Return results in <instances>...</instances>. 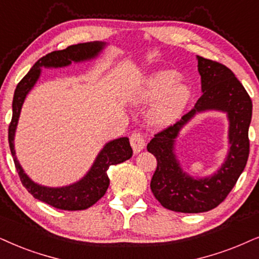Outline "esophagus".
Segmentation results:
<instances>
[{
	"label": "esophagus",
	"mask_w": 259,
	"mask_h": 259,
	"mask_svg": "<svg viewBox=\"0 0 259 259\" xmlns=\"http://www.w3.org/2000/svg\"><path fill=\"white\" fill-rule=\"evenodd\" d=\"M130 145L133 147L134 153H140L146 146L145 137L141 135L139 132H134L130 136Z\"/></svg>",
	"instance_id": "34e87169"
}]
</instances>
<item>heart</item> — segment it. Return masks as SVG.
Wrapping results in <instances>:
<instances>
[{
  "label": "heart",
  "instance_id": "heart-1",
  "mask_svg": "<svg viewBox=\"0 0 259 259\" xmlns=\"http://www.w3.org/2000/svg\"><path fill=\"white\" fill-rule=\"evenodd\" d=\"M181 80L176 70H161L149 75L142 84L130 93L136 104L153 103L147 113L150 125L165 127L175 124L191 98V88Z\"/></svg>",
  "mask_w": 259,
  "mask_h": 259
}]
</instances>
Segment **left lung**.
Returning <instances> with one entry per match:
<instances>
[{"label": "left lung", "instance_id": "obj_1", "mask_svg": "<svg viewBox=\"0 0 259 259\" xmlns=\"http://www.w3.org/2000/svg\"><path fill=\"white\" fill-rule=\"evenodd\" d=\"M202 97L194 109L153 137L147 149L156 158L150 189L162 207L178 212H204L227 197L246 166L250 141L248 126L252 101L233 71L218 62L197 56ZM220 110L228 114L230 149L225 162L214 175L196 179L182 171L174 153L180 130L197 113Z\"/></svg>", "mask_w": 259, "mask_h": 259}]
</instances>
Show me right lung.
<instances>
[{
  "label": "right lung",
  "mask_w": 259,
  "mask_h": 259,
  "mask_svg": "<svg viewBox=\"0 0 259 259\" xmlns=\"http://www.w3.org/2000/svg\"><path fill=\"white\" fill-rule=\"evenodd\" d=\"M106 47L104 41H90L81 44L71 45L64 50L54 51L41 57L34 63L31 70L25 75L15 88L14 98H13V116L9 124L8 141L13 160H14L16 171L20 177L22 185L27 191L39 201L48 203L52 207L62 209V210H83L92 207L94 203L105 195L110 185V179L107 177V169L110 166L117 165L133 156V149L130 147L127 137H119L107 142L100 150L94 160L93 165L86 175L80 181L61 188H49L37 184L26 175L20 162L15 155L14 137L16 126H18L19 117H20L22 104L34 87L41 74V68H63L71 64V62H84L96 58Z\"/></svg>",
  "instance_id": "1"
}]
</instances>
